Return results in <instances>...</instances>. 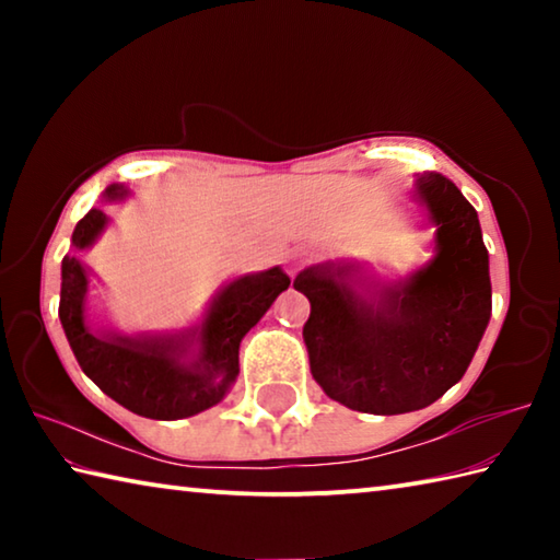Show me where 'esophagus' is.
I'll list each match as a JSON object with an SVG mask.
<instances>
[{"label": "esophagus", "mask_w": 560, "mask_h": 560, "mask_svg": "<svg viewBox=\"0 0 560 560\" xmlns=\"http://www.w3.org/2000/svg\"><path fill=\"white\" fill-rule=\"evenodd\" d=\"M293 273H296V269H291V277H293Z\"/></svg>", "instance_id": "esophagus-1"}]
</instances>
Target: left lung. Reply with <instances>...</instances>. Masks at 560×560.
I'll return each mask as SVG.
<instances>
[{
  "mask_svg": "<svg viewBox=\"0 0 560 560\" xmlns=\"http://www.w3.org/2000/svg\"><path fill=\"white\" fill-rule=\"evenodd\" d=\"M415 195L438 226L434 259L371 299L350 267H311L293 289L311 303L303 343L314 381L340 405L402 415L432 405L467 373L491 316L489 254L477 210L442 173L417 177Z\"/></svg>",
  "mask_w": 560,
  "mask_h": 560,
  "instance_id": "obj_1",
  "label": "left lung"
}]
</instances>
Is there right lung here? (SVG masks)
I'll return each instance as SVG.
<instances>
[{"label":"right lung","instance_id":"obj_1","mask_svg":"<svg viewBox=\"0 0 560 560\" xmlns=\"http://www.w3.org/2000/svg\"><path fill=\"white\" fill-rule=\"evenodd\" d=\"M128 189L110 185L108 200ZM106 226V214L91 210L75 224L71 242L86 249ZM291 279L279 267L232 281L214 299L200 330V358L183 363L185 340H140L96 334L83 318L89 277L75 257L61 261L59 318L81 371L126 410L150 420H183L217 405L240 373V343L259 324Z\"/></svg>","mask_w":560,"mask_h":560}]
</instances>
